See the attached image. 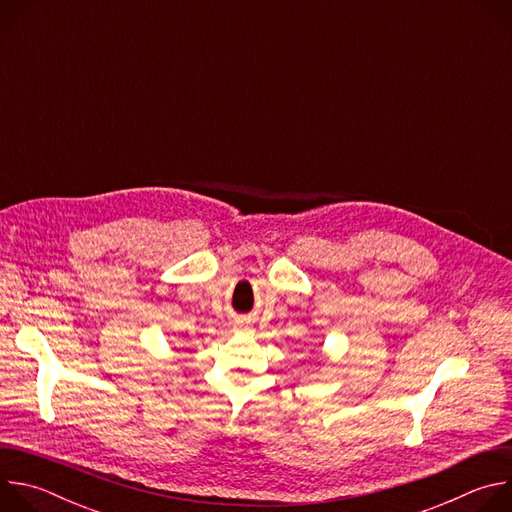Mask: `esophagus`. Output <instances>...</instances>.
<instances>
[{"label":"esophagus","instance_id":"obj_1","mask_svg":"<svg viewBox=\"0 0 512 512\" xmlns=\"http://www.w3.org/2000/svg\"><path fill=\"white\" fill-rule=\"evenodd\" d=\"M237 328H247L243 322H237Z\"/></svg>","mask_w":512,"mask_h":512}]
</instances>
